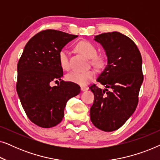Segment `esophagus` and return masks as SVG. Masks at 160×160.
I'll list each match as a JSON object with an SVG mask.
<instances>
[{
	"instance_id": "34e87169",
	"label": "esophagus",
	"mask_w": 160,
	"mask_h": 160,
	"mask_svg": "<svg viewBox=\"0 0 160 160\" xmlns=\"http://www.w3.org/2000/svg\"><path fill=\"white\" fill-rule=\"evenodd\" d=\"M88 89H89L88 87H81V90H82V92L88 90Z\"/></svg>"
}]
</instances>
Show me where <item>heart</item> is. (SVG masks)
<instances>
[{
    "instance_id": "1",
    "label": "heart",
    "mask_w": 160,
    "mask_h": 160,
    "mask_svg": "<svg viewBox=\"0 0 160 160\" xmlns=\"http://www.w3.org/2000/svg\"><path fill=\"white\" fill-rule=\"evenodd\" d=\"M76 49L79 53L87 58L92 59V62L96 66L100 67L102 65L103 61L99 57H97V49L92 43L87 41H82L76 46ZM59 62L61 68L64 70L70 69L69 54L65 49H61L58 54ZM95 77V72L93 70L86 71H72L68 73L66 79L68 82L75 83L81 86H85L92 81Z\"/></svg>"
}]
</instances>
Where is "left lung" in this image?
<instances>
[{
	"label": "left lung",
	"instance_id": "1",
	"mask_svg": "<svg viewBox=\"0 0 160 160\" xmlns=\"http://www.w3.org/2000/svg\"><path fill=\"white\" fill-rule=\"evenodd\" d=\"M94 40L103 48L107 65L97 81L107 89L95 84L90 119L96 128L112 132L121 128L136 109L138 94L143 81L142 58L137 46L119 32H105Z\"/></svg>",
	"mask_w": 160,
	"mask_h": 160
}]
</instances>
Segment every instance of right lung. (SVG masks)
<instances>
[{
    "instance_id": "obj_1",
    "label": "right lung",
    "mask_w": 160,
    "mask_h": 160,
    "mask_svg": "<svg viewBox=\"0 0 160 160\" xmlns=\"http://www.w3.org/2000/svg\"><path fill=\"white\" fill-rule=\"evenodd\" d=\"M55 30L41 31L25 45L17 64V92L24 111L35 124L43 128L56 126L62 120L70 98L80 93V87L63 82L59 52L77 38ZM60 84L52 87L53 80Z\"/></svg>"
}]
</instances>
